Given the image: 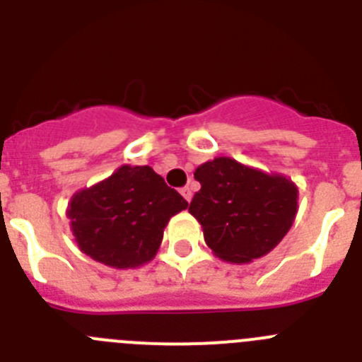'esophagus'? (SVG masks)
Listing matches in <instances>:
<instances>
[{"instance_id":"1","label":"esophagus","mask_w":362,"mask_h":362,"mask_svg":"<svg viewBox=\"0 0 362 362\" xmlns=\"http://www.w3.org/2000/svg\"><path fill=\"white\" fill-rule=\"evenodd\" d=\"M181 196L185 197V199L188 201V203H190L192 201V190L188 187H185V188H181Z\"/></svg>"}]
</instances>
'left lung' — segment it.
<instances>
[{
    "instance_id": "left-lung-1",
    "label": "left lung",
    "mask_w": 362,
    "mask_h": 362,
    "mask_svg": "<svg viewBox=\"0 0 362 362\" xmlns=\"http://www.w3.org/2000/svg\"><path fill=\"white\" fill-rule=\"evenodd\" d=\"M194 177L201 190L188 212L199 221L214 255L226 263L264 257L292 228L299 190L286 175L219 156L197 166Z\"/></svg>"
}]
</instances>
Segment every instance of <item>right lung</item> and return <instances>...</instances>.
Listing matches in <instances>:
<instances>
[{"label":"right lung","mask_w":362,"mask_h":362,"mask_svg":"<svg viewBox=\"0 0 362 362\" xmlns=\"http://www.w3.org/2000/svg\"><path fill=\"white\" fill-rule=\"evenodd\" d=\"M188 206L150 166L121 165L70 197L66 217L78 248L116 270L150 263L170 217Z\"/></svg>","instance_id":"right-lung-1"}]
</instances>
